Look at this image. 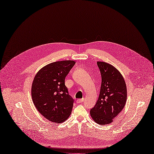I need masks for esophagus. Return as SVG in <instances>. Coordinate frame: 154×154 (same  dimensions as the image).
<instances>
[{
  "mask_svg": "<svg viewBox=\"0 0 154 154\" xmlns=\"http://www.w3.org/2000/svg\"><path fill=\"white\" fill-rule=\"evenodd\" d=\"M83 100H84V98L79 99H78V100H77V102L79 103H82V102H83Z\"/></svg>",
  "mask_w": 154,
  "mask_h": 154,
  "instance_id": "34e87169",
  "label": "esophagus"
}]
</instances>
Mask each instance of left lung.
Returning a JSON list of instances; mask_svg holds the SVG:
<instances>
[{"label": "left lung", "mask_w": 154, "mask_h": 154, "mask_svg": "<svg viewBox=\"0 0 154 154\" xmlns=\"http://www.w3.org/2000/svg\"><path fill=\"white\" fill-rule=\"evenodd\" d=\"M101 75V85L97 103L91 109V115L95 122L108 124L122 110L127 100V87L123 76L109 63L97 62Z\"/></svg>", "instance_id": "1"}]
</instances>
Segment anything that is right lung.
Listing matches in <instances>:
<instances>
[{
  "label": "right lung",
  "instance_id": "obj_1",
  "mask_svg": "<svg viewBox=\"0 0 154 154\" xmlns=\"http://www.w3.org/2000/svg\"><path fill=\"white\" fill-rule=\"evenodd\" d=\"M75 62L63 60L48 64L36 74L32 98L36 109L52 122L62 123L71 113L74 99L69 94L65 79Z\"/></svg>",
  "mask_w": 154,
  "mask_h": 154
}]
</instances>
